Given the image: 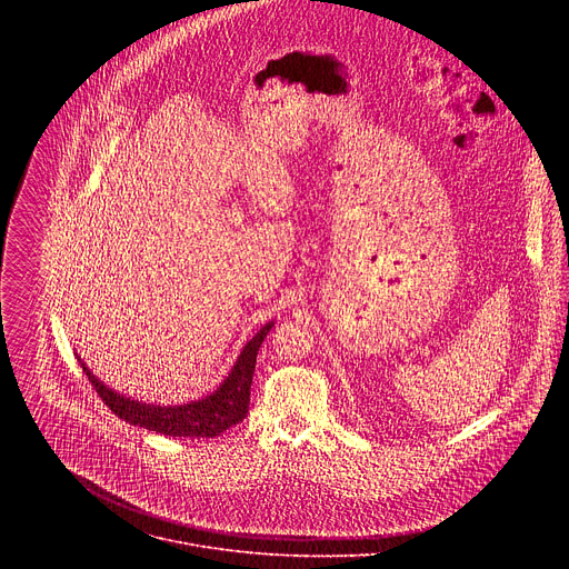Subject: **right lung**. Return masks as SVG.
Returning a JSON list of instances; mask_svg holds the SVG:
<instances>
[{
	"label": "right lung",
	"instance_id": "right-lung-1",
	"mask_svg": "<svg viewBox=\"0 0 569 569\" xmlns=\"http://www.w3.org/2000/svg\"><path fill=\"white\" fill-rule=\"evenodd\" d=\"M272 327V321L266 323V327L246 345L227 380L211 396L180 405V408H161V405H146L139 400L123 398L121 393L108 389L83 362H80V367H83L88 380L92 382L101 400L126 423L146 428L150 432H159L164 437L209 439L218 437L220 432L229 430L231 426L248 417L257 356Z\"/></svg>",
	"mask_w": 569,
	"mask_h": 569
}]
</instances>
